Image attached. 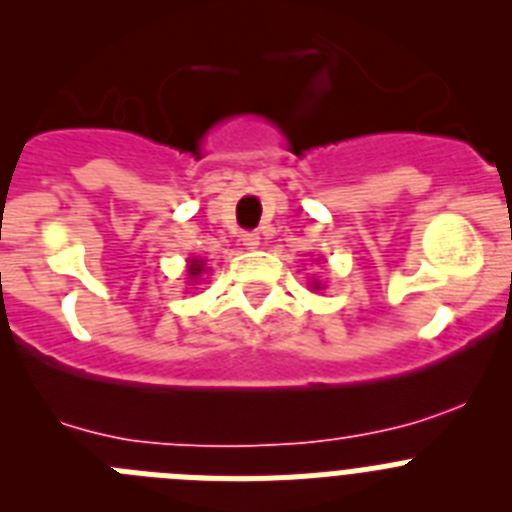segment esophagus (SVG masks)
<instances>
[{
  "label": "esophagus",
  "mask_w": 512,
  "mask_h": 512,
  "mask_svg": "<svg viewBox=\"0 0 512 512\" xmlns=\"http://www.w3.org/2000/svg\"><path fill=\"white\" fill-rule=\"evenodd\" d=\"M241 241H243V246H246V248H256V246H259L261 238H259V233H256V230H246V233L241 235Z\"/></svg>",
  "instance_id": "obj_1"
}]
</instances>
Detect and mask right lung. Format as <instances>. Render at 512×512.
I'll list each match as a JSON object with an SVG mask.
<instances>
[{
	"mask_svg": "<svg viewBox=\"0 0 512 512\" xmlns=\"http://www.w3.org/2000/svg\"><path fill=\"white\" fill-rule=\"evenodd\" d=\"M200 274H202V264L200 261H194L192 269H189V277H200Z\"/></svg>",
	"mask_w": 512,
	"mask_h": 512,
	"instance_id": "add662e5",
	"label": "right lung"
}]
</instances>
